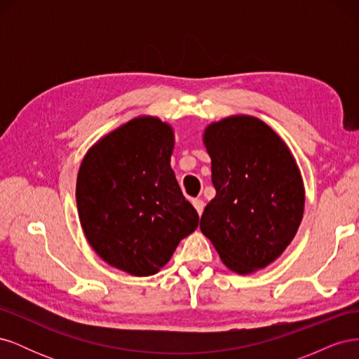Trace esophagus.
<instances>
[{"instance_id": "34e87169", "label": "esophagus", "mask_w": 359, "mask_h": 359, "mask_svg": "<svg viewBox=\"0 0 359 359\" xmlns=\"http://www.w3.org/2000/svg\"><path fill=\"white\" fill-rule=\"evenodd\" d=\"M193 206H194V208H196L198 214H199V215H202L203 208H205V203H203V201H201V199H194V201H193Z\"/></svg>"}]
</instances>
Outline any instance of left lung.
I'll use <instances>...</instances> for the list:
<instances>
[{"instance_id":"8db88e82","label":"left lung","mask_w":359,"mask_h":359,"mask_svg":"<svg viewBox=\"0 0 359 359\" xmlns=\"http://www.w3.org/2000/svg\"><path fill=\"white\" fill-rule=\"evenodd\" d=\"M215 198L201 231L238 274L265 268L285 252L304 214V187L289 148L273 128L247 115L206 127Z\"/></svg>"}]
</instances>
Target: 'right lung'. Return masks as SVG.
Instances as JSON below:
<instances>
[{
  "instance_id": "add662e5",
  "label": "right lung",
  "mask_w": 359,
  "mask_h": 359,
  "mask_svg": "<svg viewBox=\"0 0 359 359\" xmlns=\"http://www.w3.org/2000/svg\"><path fill=\"white\" fill-rule=\"evenodd\" d=\"M172 151L170 126L140 116L95 144L78 173L86 240L104 262L132 276L158 273L199 223L170 168Z\"/></svg>"
}]
</instances>
